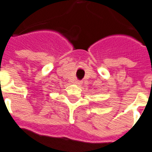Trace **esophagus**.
<instances>
[{
  "mask_svg": "<svg viewBox=\"0 0 152 152\" xmlns=\"http://www.w3.org/2000/svg\"><path fill=\"white\" fill-rule=\"evenodd\" d=\"M75 83H76V84H77V85H80V84H82V81H80V80H76Z\"/></svg>",
  "mask_w": 152,
  "mask_h": 152,
  "instance_id": "34e87169",
  "label": "esophagus"
}]
</instances>
